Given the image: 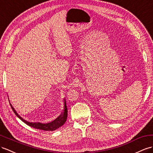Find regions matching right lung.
<instances>
[{"mask_svg": "<svg viewBox=\"0 0 153 153\" xmlns=\"http://www.w3.org/2000/svg\"><path fill=\"white\" fill-rule=\"evenodd\" d=\"M10 105L15 114H16L22 121H23L25 123H26L30 126H31L32 128L43 130H46V131H53V130H55L57 128H59L60 126H62L65 123L67 120V117H68V108H67L65 99L64 100V109L63 110L62 114L53 121L48 123H45V124L41 123H30V122H28L27 121H25L16 112V111L15 110V109L12 107V105Z\"/></svg>", "mask_w": 153, "mask_h": 153, "instance_id": "1", "label": "right lung"}]
</instances>
